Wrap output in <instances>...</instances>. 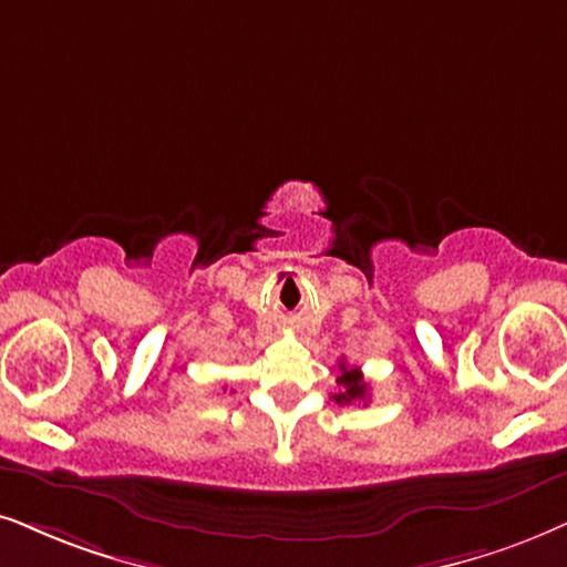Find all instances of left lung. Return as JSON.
I'll use <instances>...</instances> for the list:
<instances>
[{
  "mask_svg": "<svg viewBox=\"0 0 567 567\" xmlns=\"http://www.w3.org/2000/svg\"><path fill=\"white\" fill-rule=\"evenodd\" d=\"M340 371H342V374L337 377V384H340V392H337V395H332L334 403H340V405L363 403V405H367L369 384L363 382L361 369L348 367L346 361H340Z\"/></svg>",
  "mask_w": 567,
  "mask_h": 567,
  "instance_id": "obj_1",
  "label": "left lung"
}]
</instances>
